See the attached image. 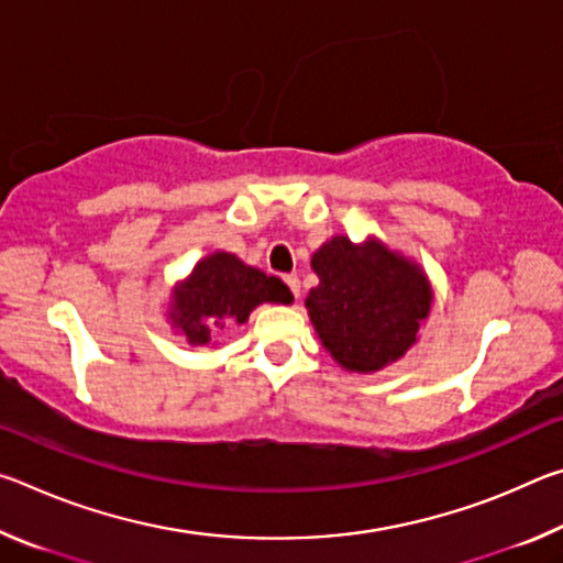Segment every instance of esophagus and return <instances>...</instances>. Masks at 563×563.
Instances as JSON below:
<instances>
[{
  "label": "esophagus",
  "mask_w": 563,
  "mask_h": 563,
  "mask_svg": "<svg viewBox=\"0 0 563 563\" xmlns=\"http://www.w3.org/2000/svg\"><path fill=\"white\" fill-rule=\"evenodd\" d=\"M283 280L288 283V288H290V292H292V298H295V300H300V278H298V275H285Z\"/></svg>",
  "instance_id": "obj_1"
}]
</instances>
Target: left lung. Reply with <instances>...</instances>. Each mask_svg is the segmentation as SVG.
Returning a JSON list of instances; mask_svg holds the SVG:
<instances>
[{
  "label": "left lung",
  "instance_id": "obj_1",
  "mask_svg": "<svg viewBox=\"0 0 563 563\" xmlns=\"http://www.w3.org/2000/svg\"><path fill=\"white\" fill-rule=\"evenodd\" d=\"M312 271L320 285L305 305L342 367L375 373L415 345L432 308L430 283L417 265L377 241L355 245L338 235L312 255Z\"/></svg>",
  "mask_w": 563,
  "mask_h": 563
}]
</instances>
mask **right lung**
I'll return each mask as SVG.
<instances>
[{
	"instance_id": "1",
	"label": "right lung",
	"mask_w": 563,
	"mask_h": 563,
	"mask_svg": "<svg viewBox=\"0 0 563 563\" xmlns=\"http://www.w3.org/2000/svg\"><path fill=\"white\" fill-rule=\"evenodd\" d=\"M290 300L288 285L280 278L251 268L231 253H213L176 290L170 320L190 345H206L216 332L245 322L255 305Z\"/></svg>"
}]
</instances>
